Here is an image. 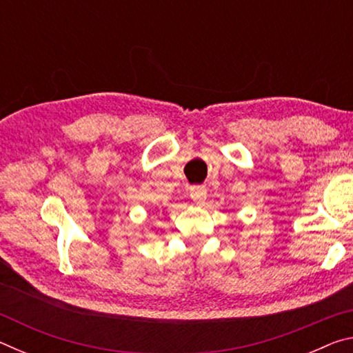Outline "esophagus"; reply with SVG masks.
Masks as SVG:
<instances>
[{
    "label": "esophagus",
    "mask_w": 353,
    "mask_h": 353,
    "mask_svg": "<svg viewBox=\"0 0 353 353\" xmlns=\"http://www.w3.org/2000/svg\"><path fill=\"white\" fill-rule=\"evenodd\" d=\"M190 198L194 201V204L202 205L207 198V190L204 187H191Z\"/></svg>",
    "instance_id": "obj_1"
}]
</instances>
